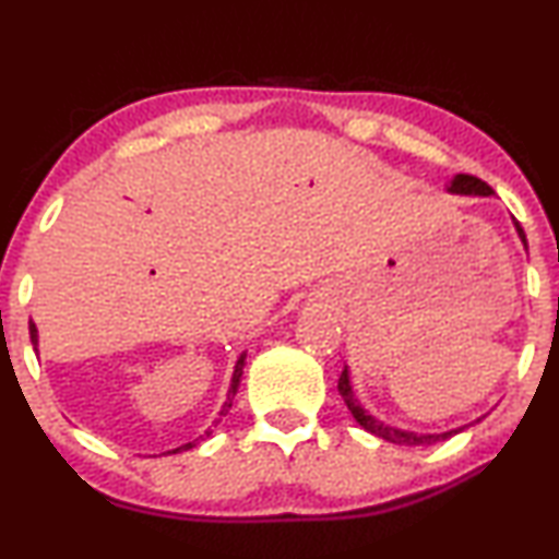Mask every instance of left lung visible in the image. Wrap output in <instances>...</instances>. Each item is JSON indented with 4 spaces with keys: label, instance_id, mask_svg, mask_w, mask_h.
<instances>
[{
    "label": "left lung",
    "instance_id": "left-lung-1",
    "mask_svg": "<svg viewBox=\"0 0 559 559\" xmlns=\"http://www.w3.org/2000/svg\"><path fill=\"white\" fill-rule=\"evenodd\" d=\"M448 192H451V194H474V198H491V194H493L489 185L481 182L478 177H471V175H455L451 182H448ZM514 227H516L519 240H522V246L526 250V235H524L522 225H519L516 219H514ZM340 395L344 397V403H347L349 413L355 415V420L367 430V433H372V436L388 440V443H395V445H433V443H438V440H445V438H451L455 433H461L463 428H468V426H461V428L445 430V433H415V430H403V428L388 426L384 420H377L374 415H369L365 407H361V403L355 395V390H352L349 367H344V372L340 377Z\"/></svg>",
    "mask_w": 559,
    "mask_h": 559
}]
</instances>
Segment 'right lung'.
<instances>
[{
	"mask_svg": "<svg viewBox=\"0 0 559 559\" xmlns=\"http://www.w3.org/2000/svg\"><path fill=\"white\" fill-rule=\"evenodd\" d=\"M29 340H33V347H35V352H40V336H37V326L33 324V321H29ZM246 355L248 352H240V357H238V361H235V369H233V380H230V390H227V397H225V403H223V407H219V413H217V418H215V423H212V428H207L204 430V433L200 436V438H194V440H190V443H185V445H179V448H175V451H167V453H179V451H190V448H194V445H200V443H204V440H207L210 436H212V430H215L217 426H219V420L225 418L227 415V411H230L233 407V397L238 395V388H240V377H242V367H246Z\"/></svg>",
	"mask_w": 559,
	"mask_h": 559,
	"instance_id": "right-lung-1",
	"label": "right lung"
}]
</instances>
